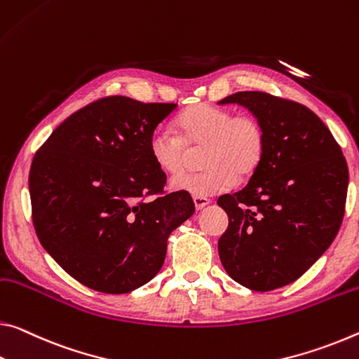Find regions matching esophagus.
Wrapping results in <instances>:
<instances>
[{
    "instance_id": "34e87169",
    "label": "esophagus",
    "mask_w": 359,
    "mask_h": 359,
    "mask_svg": "<svg viewBox=\"0 0 359 359\" xmlns=\"http://www.w3.org/2000/svg\"><path fill=\"white\" fill-rule=\"evenodd\" d=\"M193 203H195V208L198 210H201V209H204V208L208 206V204L210 203V200H209V198H206V196H193Z\"/></svg>"
}]
</instances>
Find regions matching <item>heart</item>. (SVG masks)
Returning a JSON list of instances; mask_svg holds the SVG:
<instances>
[{
    "instance_id": "b5f03b06",
    "label": "heart",
    "mask_w": 359,
    "mask_h": 359,
    "mask_svg": "<svg viewBox=\"0 0 359 359\" xmlns=\"http://www.w3.org/2000/svg\"><path fill=\"white\" fill-rule=\"evenodd\" d=\"M179 135L158 128L151 133L149 149L153 163L164 174L177 175L185 169L187 147L200 149L198 174L175 177L170 187L193 196H210L224 191L240 179L251 175L264 158L265 133L257 119L238 115L212 105H196L177 118Z\"/></svg>"
}]
</instances>
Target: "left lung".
<instances>
[{"instance_id":"1","label":"left lung","mask_w":359,"mask_h":359,"mask_svg":"<svg viewBox=\"0 0 359 359\" xmlns=\"http://www.w3.org/2000/svg\"><path fill=\"white\" fill-rule=\"evenodd\" d=\"M248 108L265 153L244 189L219 198L229 229L219 255L231 280L252 291L292 283L331 246L345 212L348 168L331 130L297 102L241 90L219 105Z\"/></svg>"}]
</instances>
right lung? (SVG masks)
Returning a JSON list of instances; mask_svg holds the SVG:
<instances>
[{
  "label": "right lung",
  "mask_w": 359,
  "mask_h": 359,
  "mask_svg": "<svg viewBox=\"0 0 359 359\" xmlns=\"http://www.w3.org/2000/svg\"><path fill=\"white\" fill-rule=\"evenodd\" d=\"M177 104L113 95L81 108L57 128L30 168L33 225L68 275L105 294H126L158 275L169 233L190 219L187 191L161 193L153 130Z\"/></svg>",
  "instance_id": "obj_1"
}]
</instances>
